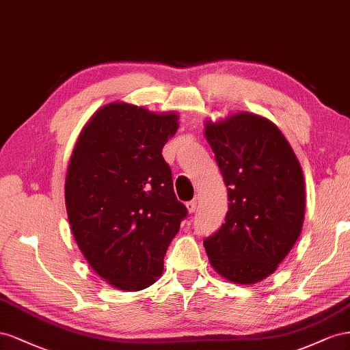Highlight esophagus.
Wrapping results in <instances>:
<instances>
[{
  "instance_id": "obj_1",
  "label": "esophagus",
  "mask_w": 350,
  "mask_h": 350,
  "mask_svg": "<svg viewBox=\"0 0 350 350\" xmlns=\"http://www.w3.org/2000/svg\"><path fill=\"white\" fill-rule=\"evenodd\" d=\"M196 201L193 199V201H189V202H186V208H187V211L191 213V214H193L195 211H196Z\"/></svg>"
}]
</instances>
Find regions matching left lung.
I'll return each mask as SVG.
<instances>
[{"label": "left lung", "instance_id": "8db88e82", "mask_svg": "<svg viewBox=\"0 0 350 350\" xmlns=\"http://www.w3.org/2000/svg\"><path fill=\"white\" fill-rule=\"evenodd\" d=\"M228 195L226 223L204 246L215 271L236 284L271 275L301 236L305 218L302 167L268 118L236 113L205 123Z\"/></svg>", "mask_w": 350, "mask_h": 350}]
</instances>
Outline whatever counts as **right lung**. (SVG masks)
I'll return each instance as SVG.
<instances>
[{"mask_svg":"<svg viewBox=\"0 0 350 350\" xmlns=\"http://www.w3.org/2000/svg\"><path fill=\"white\" fill-rule=\"evenodd\" d=\"M177 129V113L109 103L82 129L70 158V228L94 271L120 291H142L161 277L187 215L161 154Z\"/></svg>","mask_w":350,"mask_h":350,"instance_id":"obj_1","label":"right lung"}]
</instances>
